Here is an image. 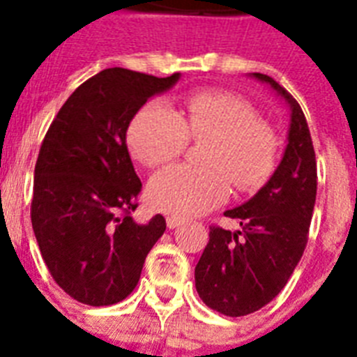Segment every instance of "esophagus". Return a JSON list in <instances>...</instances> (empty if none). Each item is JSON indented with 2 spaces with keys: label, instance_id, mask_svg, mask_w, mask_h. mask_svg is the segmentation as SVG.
I'll return each mask as SVG.
<instances>
[{
  "label": "esophagus",
  "instance_id": "1",
  "mask_svg": "<svg viewBox=\"0 0 357 357\" xmlns=\"http://www.w3.org/2000/svg\"><path fill=\"white\" fill-rule=\"evenodd\" d=\"M185 220L181 217H174V215H170V217H167V226L170 229H174V228H178V226H181V224H183Z\"/></svg>",
  "mask_w": 357,
  "mask_h": 357
}]
</instances>
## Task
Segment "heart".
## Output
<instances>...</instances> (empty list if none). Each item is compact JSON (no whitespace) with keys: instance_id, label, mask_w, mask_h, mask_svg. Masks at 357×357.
<instances>
[{"instance_id":"heart-1","label":"heart","mask_w":357,"mask_h":357,"mask_svg":"<svg viewBox=\"0 0 357 357\" xmlns=\"http://www.w3.org/2000/svg\"><path fill=\"white\" fill-rule=\"evenodd\" d=\"M189 140H206L198 153L202 167L176 165L151 178L148 202L159 211L202 215L228 200L231 183L252 192L276 168V131L248 102L228 92L190 94L179 111L159 100L146 103L128 129L129 150L150 168L181 155Z\"/></svg>"}]
</instances>
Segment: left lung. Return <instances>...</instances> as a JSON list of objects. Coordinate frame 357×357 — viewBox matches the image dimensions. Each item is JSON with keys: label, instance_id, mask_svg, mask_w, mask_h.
<instances>
[{"label": "left lung", "instance_id": "1", "mask_svg": "<svg viewBox=\"0 0 357 357\" xmlns=\"http://www.w3.org/2000/svg\"><path fill=\"white\" fill-rule=\"evenodd\" d=\"M254 77L289 103L291 126L287 148L272 178L246 204L224 213L237 218L243 229L211 226L195 268L204 304L226 317L250 315L285 287L307 244L317 198L315 150L302 107L272 77Z\"/></svg>", "mask_w": 357, "mask_h": 357}]
</instances>
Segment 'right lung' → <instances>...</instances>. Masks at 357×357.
Masks as SVG:
<instances>
[{
	"label": "right lung",
	"mask_w": 357,
	"mask_h": 357,
	"mask_svg": "<svg viewBox=\"0 0 357 357\" xmlns=\"http://www.w3.org/2000/svg\"><path fill=\"white\" fill-rule=\"evenodd\" d=\"M168 77L102 70L64 102L35 165L31 222L57 285L86 305H113L139 283L148 252L167 229L162 215L137 224L142 183L129 157V122Z\"/></svg>",
	"instance_id": "right-lung-1"
}]
</instances>
